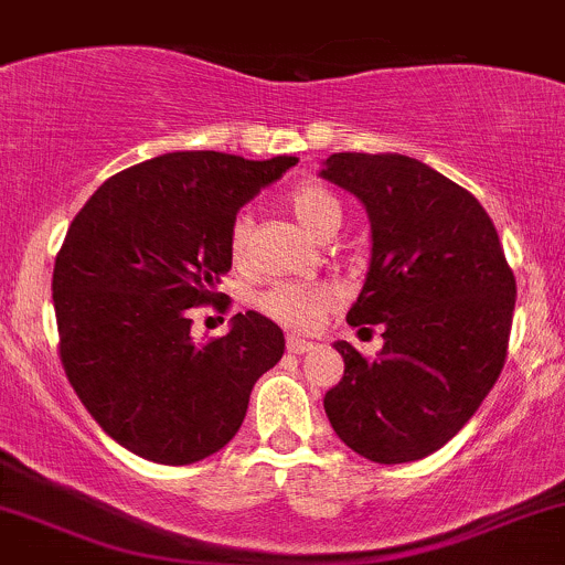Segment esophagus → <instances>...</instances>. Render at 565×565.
Listing matches in <instances>:
<instances>
[{
  "label": "esophagus",
  "instance_id": "esophagus-1",
  "mask_svg": "<svg viewBox=\"0 0 565 565\" xmlns=\"http://www.w3.org/2000/svg\"><path fill=\"white\" fill-rule=\"evenodd\" d=\"M311 349H313V343L306 341V338L287 335V352H292V354H306V352H311Z\"/></svg>",
  "mask_w": 565,
  "mask_h": 565
}]
</instances>
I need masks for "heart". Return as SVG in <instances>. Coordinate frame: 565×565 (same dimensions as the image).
Instances as JSON below:
<instances>
[{"label": "heart", "instance_id": "heart-1", "mask_svg": "<svg viewBox=\"0 0 565 565\" xmlns=\"http://www.w3.org/2000/svg\"><path fill=\"white\" fill-rule=\"evenodd\" d=\"M289 213L308 230L313 237H330L343 222L341 200L330 192V189L319 186V183H298L289 189L287 198ZM254 218L248 211L235 213L233 224H230L227 248L233 265L243 267L248 263V243H252ZM341 302V289L330 281H276L265 287L263 292L254 298V306L270 317L273 322L284 324L289 330L308 332L317 328L330 311H335Z\"/></svg>", "mask_w": 565, "mask_h": 565}]
</instances>
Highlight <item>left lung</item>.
<instances>
[{
  "label": "left lung",
  "mask_w": 565,
  "mask_h": 565,
  "mask_svg": "<svg viewBox=\"0 0 565 565\" xmlns=\"http://www.w3.org/2000/svg\"><path fill=\"white\" fill-rule=\"evenodd\" d=\"M322 178L360 198L371 218V270L347 322L384 330L373 360L335 343L343 376L324 412L367 460H423L501 376L518 281L479 200L417 159L332 153Z\"/></svg>",
  "instance_id": "obj_1"
}]
</instances>
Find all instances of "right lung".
I'll return each mask as SVG.
<instances>
[{
  "label": "right lung",
  "instance_id": "1",
  "mask_svg": "<svg viewBox=\"0 0 565 565\" xmlns=\"http://www.w3.org/2000/svg\"><path fill=\"white\" fill-rule=\"evenodd\" d=\"M218 151H173L121 170L81 207L53 265L58 358L75 395L129 452L189 466L235 436L254 382L284 354L263 313L198 347L189 308L216 306L233 267L230 224L295 168Z\"/></svg>",
  "mask_w": 565,
  "mask_h": 565
}]
</instances>
